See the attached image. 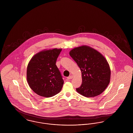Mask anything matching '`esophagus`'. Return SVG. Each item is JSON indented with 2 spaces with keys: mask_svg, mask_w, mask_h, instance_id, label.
I'll list each match as a JSON object with an SVG mask.
<instances>
[{
  "mask_svg": "<svg viewBox=\"0 0 133 133\" xmlns=\"http://www.w3.org/2000/svg\"><path fill=\"white\" fill-rule=\"evenodd\" d=\"M73 76L72 75H71V76H69V77H68V78H67V79H72L73 78Z\"/></svg>",
  "mask_w": 133,
  "mask_h": 133,
  "instance_id": "esophagus-1",
  "label": "esophagus"
}]
</instances>
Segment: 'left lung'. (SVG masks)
I'll return each mask as SVG.
<instances>
[{"instance_id": "1", "label": "left lung", "mask_w": 133, "mask_h": 133, "mask_svg": "<svg viewBox=\"0 0 133 133\" xmlns=\"http://www.w3.org/2000/svg\"><path fill=\"white\" fill-rule=\"evenodd\" d=\"M70 55L82 73V82L76 88L78 93L86 97L101 94L107 87L111 70L107 60L94 49L83 45L70 51Z\"/></svg>"}]
</instances>
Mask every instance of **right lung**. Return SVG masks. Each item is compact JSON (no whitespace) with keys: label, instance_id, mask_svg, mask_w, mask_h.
Returning <instances> with one entry per match:
<instances>
[{"label":"right lung","instance_id":"add662e5","mask_svg":"<svg viewBox=\"0 0 133 133\" xmlns=\"http://www.w3.org/2000/svg\"><path fill=\"white\" fill-rule=\"evenodd\" d=\"M62 49L39 52L32 58L27 66V80L37 95L46 98L59 93L64 84L56 62Z\"/></svg>","mask_w":133,"mask_h":133}]
</instances>
